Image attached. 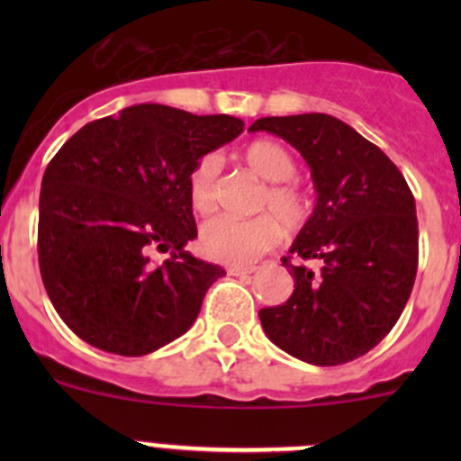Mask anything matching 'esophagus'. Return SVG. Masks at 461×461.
Here are the masks:
<instances>
[{
    "label": "esophagus",
    "mask_w": 461,
    "mask_h": 461,
    "mask_svg": "<svg viewBox=\"0 0 461 461\" xmlns=\"http://www.w3.org/2000/svg\"><path fill=\"white\" fill-rule=\"evenodd\" d=\"M227 272H230L231 276H248V274L257 272V267H243V265H230V267H227Z\"/></svg>",
    "instance_id": "esophagus-1"
}]
</instances>
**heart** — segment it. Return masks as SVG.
Returning <instances> with one entry per match:
<instances>
[{
    "instance_id": "heart-1",
    "label": "heart",
    "mask_w": 461,
    "mask_h": 461,
    "mask_svg": "<svg viewBox=\"0 0 461 461\" xmlns=\"http://www.w3.org/2000/svg\"><path fill=\"white\" fill-rule=\"evenodd\" d=\"M240 158L260 180L269 183L258 204L267 213L249 221L221 216L203 227V252L230 265L257 260L281 240V224L294 230L310 212L308 196L290 180L296 174L294 156L281 142L254 140L245 144ZM216 160L204 156L189 174V203L198 213H212L216 207Z\"/></svg>"
}]
</instances>
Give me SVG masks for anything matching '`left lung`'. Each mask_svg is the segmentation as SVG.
<instances>
[{
  "instance_id": "1",
  "label": "left lung",
  "mask_w": 461,
  "mask_h": 461,
  "mask_svg": "<svg viewBox=\"0 0 461 461\" xmlns=\"http://www.w3.org/2000/svg\"><path fill=\"white\" fill-rule=\"evenodd\" d=\"M249 131L290 142L317 189L312 216L283 257L294 292L260 310L265 334L305 364H348L393 330L412 292L420 231L411 187L376 144L332 115L260 118ZM292 258L317 259L321 269Z\"/></svg>"
}]
</instances>
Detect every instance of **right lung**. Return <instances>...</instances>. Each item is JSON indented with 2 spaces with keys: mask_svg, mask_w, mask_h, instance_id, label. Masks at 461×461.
Returning a JSON list of instances; mask_svg holds the SVG:
<instances>
[{
  "mask_svg": "<svg viewBox=\"0 0 461 461\" xmlns=\"http://www.w3.org/2000/svg\"><path fill=\"white\" fill-rule=\"evenodd\" d=\"M231 115L136 104L82 127L41 178L37 254L46 294L93 348L142 357L187 332L225 274L185 249L198 236L189 174L243 133ZM153 251H169L151 264Z\"/></svg>",
  "mask_w": 461,
  "mask_h": 461,
  "instance_id": "obj_1",
  "label": "right lung"
}]
</instances>
